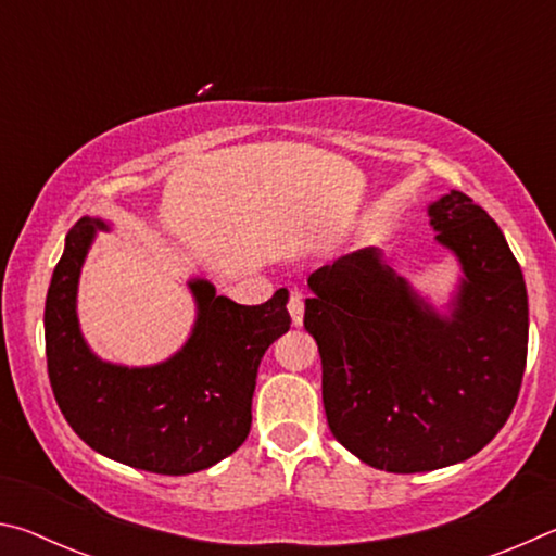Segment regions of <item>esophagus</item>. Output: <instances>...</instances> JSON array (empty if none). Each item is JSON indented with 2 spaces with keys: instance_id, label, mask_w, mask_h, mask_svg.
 <instances>
[{
  "instance_id": "34e87169",
  "label": "esophagus",
  "mask_w": 556,
  "mask_h": 556,
  "mask_svg": "<svg viewBox=\"0 0 556 556\" xmlns=\"http://www.w3.org/2000/svg\"><path fill=\"white\" fill-rule=\"evenodd\" d=\"M289 314H291V324H294V326L304 324V299H301L299 291H291V296H289Z\"/></svg>"
}]
</instances>
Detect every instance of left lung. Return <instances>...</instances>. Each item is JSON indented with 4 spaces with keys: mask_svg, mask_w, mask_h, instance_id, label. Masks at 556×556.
Returning a JSON list of instances; mask_svg holds the SVG:
<instances>
[{
    "mask_svg": "<svg viewBox=\"0 0 556 556\" xmlns=\"http://www.w3.org/2000/svg\"><path fill=\"white\" fill-rule=\"evenodd\" d=\"M460 277L439 312L378 248L308 277L328 427L363 464L425 473L478 454L510 417L527 361V289L497 223L466 193L429 203Z\"/></svg>",
    "mask_w": 556,
    "mask_h": 556,
    "instance_id": "8db88e82",
    "label": "left lung"
}]
</instances>
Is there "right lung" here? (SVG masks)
<instances>
[{
	"label": "right lung",
	"instance_id": "1",
	"mask_svg": "<svg viewBox=\"0 0 556 556\" xmlns=\"http://www.w3.org/2000/svg\"><path fill=\"white\" fill-rule=\"evenodd\" d=\"M102 218H83L46 294V361L55 402L86 444L119 464L162 476L211 468L242 446L252 425V394L267 348L289 331V291L260 306L215 294L208 279H188L195 301L191 336L156 365L129 368L92 353L78 321L83 262Z\"/></svg>",
	"mask_w": 556,
	"mask_h": 556
}]
</instances>
